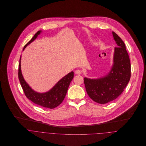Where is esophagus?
<instances>
[{
    "label": "esophagus",
    "instance_id": "1",
    "mask_svg": "<svg viewBox=\"0 0 146 146\" xmlns=\"http://www.w3.org/2000/svg\"><path fill=\"white\" fill-rule=\"evenodd\" d=\"M75 74H77V75H80L82 74V72L80 70H76L75 71Z\"/></svg>",
    "mask_w": 146,
    "mask_h": 146
}]
</instances>
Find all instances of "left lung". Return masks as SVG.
<instances>
[{"mask_svg":"<svg viewBox=\"0 0 146 146\" xmlns=\"http://www.w3.org/2000/svg\"><path fill=\"white\" fill-rule=\"evenodd\" d=\"M117 44L114 48L113 64L110 71L97 79L84 78L86 92L94 102L105 104L117 98L124 91L131 75V65L126 46L122 39L112 31Z\"/></svg>","mask_w":146,"mask_h":146,"instance_id":"left-lung-1","label":"left lung"}]
</instances>
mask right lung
<instances>
[{"instance_id":"add662e5","label":"right lung","mask_w":146,"mask_h":146,"mask_svg":"<svg viewBox=\"0 0 146 146\" xmlns=\"http://www.w3.org/2000/svg\"><path fill=\"white\" fill-rule=\"evenodd\" d=\"M42 31L39 30L35 34L33 38L25 45L23 50L29 44L36 39ZM21 56L19 67V79L27 98L35 104L50 109L54 108L61 104L66 95L70 84L73 79L74 72L71 71L63 77L49 91L45 93H39L33 90L25 80L21 72Z\"/></svg>"}]
</instances>
